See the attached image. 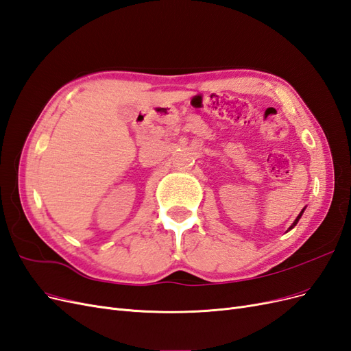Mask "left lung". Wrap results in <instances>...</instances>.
I'll return each mask as SVG.
<instances>
[{"label":"left lung","instance_id":"8db88e82","mask_svg":"<svg viewBox=\"0 0 351 351\" xmlns=\"http://www.w3.org/2000/svg\"><path fill=\"white\" fill-rule=\"evenodd\" d=\"M304 209H306V208H303V209H302V212H300V214H299V217H297V218H295V221H294V222H293V224H291V226H290V228H289V230H287V231H290V230H291V228H294V227H295V226H297V222H299V219H300V218H302V215H303V210H304Z\"/></svg>","mask_w":351,"mask_h":351}]
</instances>
